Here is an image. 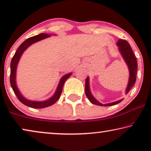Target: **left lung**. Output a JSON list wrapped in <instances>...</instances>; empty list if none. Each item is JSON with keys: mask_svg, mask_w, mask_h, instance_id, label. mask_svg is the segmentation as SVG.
<instances>
[{"mask_svg": "<svg viewBox=\"0 0 151 151\" xmlns=\"http://www.w3.org/2000/svg\"><path fill=\"white\" fill-rule=\"evenodd\" d=\"M117 46H118V49H119L120 54H121L122 58L124 59L125 63H126L129 70V80L126 88V94H127L130 91V90L132 88V87L134 86V84H135L136 80V74H137L138 70L137 60H136V58L134 54V52L132 49L130 45H129V43L126 40L119 39L117 42ZM85 93L86 96L88 97V99H89L90 103L94 104V105L99 106H113L119 103L120 102H122L124 100V99H122L119 100V101L113 102V103H110L104 104V105L101 103H100L98 100H96L94 98L92 94L91 90H90L89 76H88L86 79Z\"/></svg>", "mask_w": 151, "mask_h": 151, "instance_id": "1", "label": "left lung"}]
</instances>
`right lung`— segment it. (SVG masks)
Segmentation results:
<instances>
[{
	"mask_svg": "<svg viewBox=\"0 0 151 151\" xmlns=\"http://www.w3.org/2000/svg\"><path fill=\"white\" fill-rule=\"evenodd\" d=\"M55 35V34H54ZM51 36V34H40L38 35L32 36L31 38H27L26 40L24 41L22 45H21L19 48H17V50H16V52L14 55L12 60L11 62V74H10V83L11 88L13 90L14 93L17 96V99H19V101L24 104L25 105L29 107L34 108V109H42V108H45L47 106H51L53 104H55L56 102L59 100V99L61 96L63 87L64 83L65 81L68 80L71 76L72 73H69L68 74H65L63 77L60 79L59 82L58 83V86L55 90L54 94L52 95L51 97H50L49 99L45 100V101H32V100H29L25 98V96H23V94L21 93L19 88H18L17 86V82H16V75H17V68L18 63H19V60L22 57L23 53L24 52L25 50L27 48L29 47L30 46L33 44L37 42L40 41L44 39L49 38Z\"/></svg>",
	"mask_w": 151,
	"mask_h": 151,
	"instance_id": "1",
	"label": "right lung"
}]
</instances>
